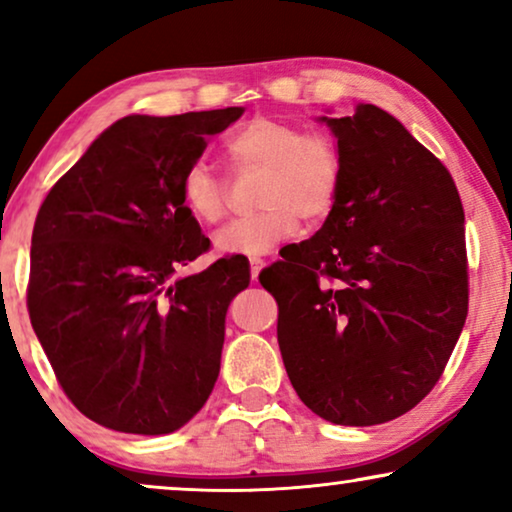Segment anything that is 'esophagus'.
<instances>
[{
  "mask_svg": "<svg viewBox=\"0 0 512 512\" xmlns=\"http://www.w3.org/2000/svg\"><path fill=\"white\" fill-rule=\"evenodd\" d=\"M249 265H251V279H258V272L263 270L265 261H263V258H251Z\"/></svg>",
  "mask_w": 512,
  "mask_h": 512,
  "instance_id": "1",
  "label": "esophagus"
}]
</instances>
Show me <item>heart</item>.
Returning a JSON list of instances; mask_svg holds the SVG:
<instances>
[{"label": "heart", "instance_id": "heart-1", "mask_svg": "<svg viewBox=\"0 0 512 512\" xmlns=\"http://www.w3.org/2000/svg\"><path fill=\"white\" fill-rule=\"evenodd\" d=\"M237 170H261L256 214L230 221L214 235V247L228 256H261L289 240L298 216L317 223L338 202L345 163L338 142L326 132H305L298 123L258 116L244 123L226 144ZM181 200L193 219L219 223L228 212V188L214 167L193 163L181 181Z\"/></svg>", "mask_w": 512, "mask_h": 512}]
</instances>
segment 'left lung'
<instances>
[{
	"instance_id": "8db88e82",
	"label": "left lung",
	"mask_w": 512,
	"mask_h": 512,
	"mask_svg": "<svg viewBox=\"0 0 512 512\" xmlns=\"http://www.w3.org/2000/svg\"><path fill=\"white\" fill-rule=\"evenodd\" d=\"M321 121L345 163L338 202L258 279L300 401L333 424H384L436 387L464 328V207L447 167L384 109Z\"/></svg>"
}]
</instances>
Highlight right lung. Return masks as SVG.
<instances>
[{"label":"right lung","instance_id":"right-lung-1","mask_svg":"<svg viewBox=\"0 0 512 512\" xmlns=\"http://www.w3.org/2000/svg\"><path fill=\"white\" fill-rule=\"evenodd\" d=\"M242 107L125 116L55 181L32 230L27 310L62 391L107 429L160 436L212 394L244 256L209 249L181 181Z\"/></svg>","mask_w":512,"mask_h":512}]
</instances>
